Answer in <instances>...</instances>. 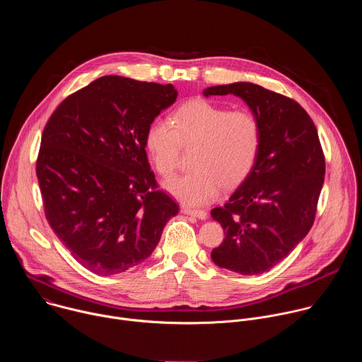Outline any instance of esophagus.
I'll list each match as a JSON object with an SVG mask.
<instances>
[{
  "label": "esophagus",
  "mask_w": 362,
  "mask_h": 362,
  "mask_svg": "<svg viewBox=\"0 0 362 362\" xmlns=\"http://www.w3.org/2000/svg\"><path fill=\"white\" fill-rule=\"evenodd\" d=\"M182 212L185 214V215H189V216H194V218H197V219H200V221H204L206 218H208V214H206L204 211H200V209H192V208H182Z\"/></svg>",
  "instance_id": "obj_1"
}]
</instances>
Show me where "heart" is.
<instances>
[{"label": "heart", "mask_w": 362, "mask_h": 362, "mask_svg": "<svg viewBox=\"0 0 362 362\" xmlns=\"http://www.w3.org/2000/svg\"><path fill=\"white\" fill-rule=\"evenodd\" d=\"M259 119L249 110H232L206 100L189 101L172 116V123L154 120L147 126L144 146L156 170L175 172L180 146L193 147L190 172L175 176L163 187L186 206L212 202L222 186L242 183L261 148Z\"/></svg>", "instance_id": "heart-1"}]
</instances>
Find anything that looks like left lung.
<instances>
[{
  "label": "left lung",
  "instance_id": "obj_1",
  "mask_svg": "<svg viewBox=\"0 0 362 362\" xmlns=\"http://www.w3.org/2000/svg\"><path fill=\"white\" fill-rule=\"evenodd\" d=\"M233 94L259 119L262 140L247 177L211 215L225 230L212 261L240 275L272 269L313 228L325 159L314 122L296 101L249 81L214 86L203 95Z\"/></svg>",
  "mask_w": 362,
  "mask_h": 362
}]
</instances>
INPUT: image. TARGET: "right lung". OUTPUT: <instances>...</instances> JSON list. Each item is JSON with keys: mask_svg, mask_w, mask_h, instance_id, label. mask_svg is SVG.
Returning a JSON list of instances; mask_svg holds the SVG:
<instances>
[{"mask_svg": "<svg viewBox=\"0 0 362 362\" xmlns=\"http://www.w3.org/2000/svg\"><path fill=\"white\" fill-rule=\"evenodd\" d=\"M176 97L172 84L105 76L69 95L42 132L37 179L45 218L95 275L144 262L179 212L156 190L144 146L147 126Z\"/></svg>", "mask_w": 362, "mask_h": 362, "instance_id": "add662e5", "label": "right lung"}]
</instances>
